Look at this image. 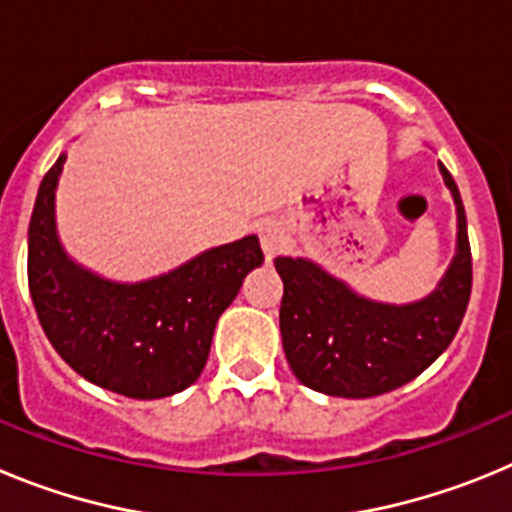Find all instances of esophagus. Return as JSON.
Wrapping results in <instances>:
<instances>
[{"label":"esophagus","mask_w":512,"mask_h":512,"mask_svg":"<svg viewBox=\"0 0 512 512\" xmlns=\"http://www.w3.org/2000/svg\"><path fill=\"white\" fill-rule=\"evenodd\" d=\"M259 241H261V248H264L266 259H274V256L282 253L284 248L282 225L274 223V220H264V223L259 225Z\"/></svg>","instance_id":"34e87169"}]
</instances>
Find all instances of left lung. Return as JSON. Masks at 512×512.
<instances>
[{
  "instance_id": "1",
  "label": "left lung",
  "mask_w": 512,
  "mask_h": 512,
  "mask_svg": "<svg viewBox=\"0 0 512 512\" xmlns=\"http://www.w3.org/2000/svg\"><path fill=\"white\" fill-rule=\"evenodd\" d=\"M438 171L456 207V253L431 295L377 302L315 261L274 259L284 282V356L305 387L348 400L384 395L425 372L454 341L472 292V251L459 187L446 166Z\"/></svg>"
}]
</instances>
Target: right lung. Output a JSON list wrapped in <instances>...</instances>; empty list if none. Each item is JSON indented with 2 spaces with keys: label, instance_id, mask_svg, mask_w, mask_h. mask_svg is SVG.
Wrapping results in <instances>:
<instances>
[{
  "label": "right lung",
  "instance_id": "right-lung-1",
  "mask_svg": "<svg viewBox=\"0 0 512 512\" xmlns=\"http://www.w3.org/2000/svg\"><path fill=\"white\" fill-rule=\"evenodd\" d=\"M66 151L40 182L27 230V282L45 336L66 364L97 387L158 400L197 382L217 318L248 271L264 264L259 238L207 248L140 282H115L66 253L56 189Z\"/></svg>",
  "mask_w": 512,
  "mask_h": 512
}]
</instances>
